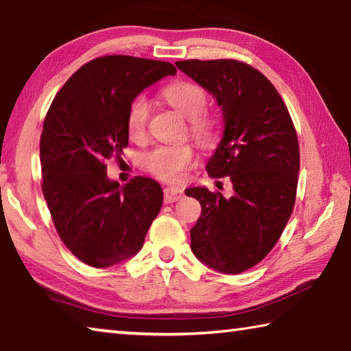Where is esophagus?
<instances>
[{
  "instance_id": "1",
  "label": "esophagus",
  "mask_w": 351,
  "mask_h": 351,
  "mask_svg": "<svg viewBox=\"0 0 351 351\" xmlns=\"http://www.w3.org/2000/svg\"><path fill=\"white\" fill-rule=\"evenodd\" d=\"M163 199L166 204H172V202L183 199V189L177 186H166L163 189Z\"/></svg>"
}]
</instances>
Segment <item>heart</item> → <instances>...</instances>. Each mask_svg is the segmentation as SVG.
Wrapping results in <instances>:
<instances>
[{
	"label": "heart",
	"instance_id": "obj_1",
	"mask_svg": "<svg viewBox=\"0 0 351 351\" xmlns=\"http://www.w3.org/2000/svg\"><path fill=\"white\" fill-rule=\"evenodd\" d=\"M162 97L171 106L188 117L189 129L194 138L202 145H211L219 135V121L206 112L208 94L202 86L189 82H179L162 89ZM149 120V103L143 95L132 98L126 112L128 134L132 140H141L146 134ZM195 158L194 147L189 143L160 145L143 156L145 168L158 179L174 182L185 176Z\"/></svg>",
	"mask_w": 351,
	"mask_h": 351
}]
</instances>
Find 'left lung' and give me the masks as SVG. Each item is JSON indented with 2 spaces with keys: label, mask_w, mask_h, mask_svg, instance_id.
I'll return each instance as SVG.
<instances>
[{
  "label": "left lung",
  "mask_w": 351,
  "mask_h": 351,
  "mask_svg": "<svg viewBox=\"0 0 351 351\" xmlns=\"http://www.w3.org/2000/svg\"><path fill=\"white\" fill-rule=\"evenodd\" d=\"M176 66L216 97L223 137L206 165L214 179L230 177L234 195L188 188L202 214L191 250L205 265L239 274L278 243L296 202L299 141L290 112L271 82L237 60H185Z\"/></svg>",
  "instance_id": "obj_1"
}]
</instances>
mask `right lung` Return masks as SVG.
<instances>
[{
  "mask_svg": "<svg viewBox=\"0 0 351 351\" xmlns=\"http://www.w3.org/2000/svg\"><path fill=\"white\" fill-rule=\"evenodd\" d=\"M171 63L106 55L83 64L49 108L40 138L41 189L52 222L71 253L95 268L137 254L163 204L158 183L137 176L120 186L106 160L129 143L132 98L166 75Z\"/></svg>",
  "mask_w": 351,
  "mask_h": 351,
  "instance_id": "1",
  "label": "right lung"
}]
</instances>
